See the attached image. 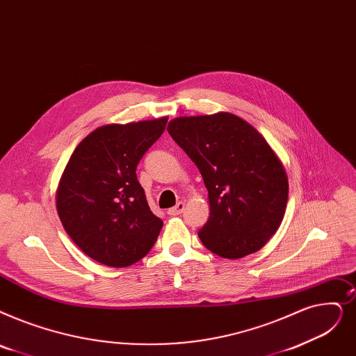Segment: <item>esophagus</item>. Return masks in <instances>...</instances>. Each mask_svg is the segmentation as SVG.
Here are the masks:
<instances>
[{
	"instance_id": "1",
	"label": "esophagus",
	"mask_w": 356,
	"mask_h": 356,
	"mask_svg": "<svg viewBox=\"0 0 356 356\" xmlns=\"http://www.w3.org/2000/svg\"><path fill=\"white\" fill-rule=\"evenodd\" d=\"M183 209H184V204H183V202H179L176 207L170 208V209L167 211V213L172 215V216H176V215H180V213L183 212Z\"/></svg>"
}]
</instances>
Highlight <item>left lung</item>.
Masks as SVG:
<instances>
[{"label":"left lung","instance_id":"1","mask_svg":"<svg viewBox=\"0 0 356 356\" xmlns=\"http://www.w3.org/2000/svg\"><path fill=\"white\" fill-rule=\"evenodd\" d=\"M168 134L196 164L211 213L197 231L208 250L227 259L257 252L280 228L288 179L280 159L252 125L231 113L177 118Z\"/></svg>","mask_w":356,"mask_h":356}]
</instances>
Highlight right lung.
<instances>
[{"mask_svg": "<svg viewBox=\"0 0 356 356\" xmlns=\"http://www.w3.org/2000/svg\"><path fill=\"white\" fill-rule=\"evenodd\" d=\"M167 118L106 125L79 144L60 177L56 209L67 234L99 264L127 268L157 241L163 221L148 207L136 165Z\"/></svg>", "mask_w": 356, "mask_h": 356, "instance_id": "1", "label": "right lung"}]
</instances>
